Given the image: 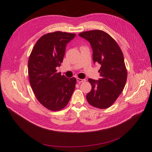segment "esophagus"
Masks as SVG:
<instances>
[{
	"mask_svg": "<svg viewBox=\"0 0 152 152\" xmlns=\"http://www.w3.org/2000/svg\"><path fill=\"white\" fill-rule=\"evenodd\" d=\"M76 80L78 83H83V82H85L86 81V79H80V78H78L76 79Z\"/></svg>",
	"mask_w": 152,
	"mask_h": 152,
	"instance_id": "34e87169",
	"label": "esophagus"
}]
</instances>
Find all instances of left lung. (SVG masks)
Listing matches in <instances>:
<instances>
[{
  "label": "left lung",
  "instance_id": "1",
  "mask_svg": "<svg viewBox=\"0 0 152 152\" xmlns=\"http://www.w3.org/2000/svg\"><path fill=\"white\" fill-rule=\"evenodd\" d=\"M78 35L90 42L93 61L101 64V78L97 81L88 79L91 90L86 99L94 107L108 108L117 99L126 84L127 70L123 53L114 39L102 30L87 31Z\"/></svg>",
  "mask_w": 152,
  "mask_h": 152
}]
</instances>
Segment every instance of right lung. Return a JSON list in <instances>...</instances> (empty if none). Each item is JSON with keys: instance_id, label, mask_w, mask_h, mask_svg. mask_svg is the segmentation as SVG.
I'll use <instances>...</instances> for the list:
<instances>
[{"instance_id": "add662e5", "label": "right lung", "mask_w": 152, "mask_h": 152, "mask_svg": "<svg viewBox=\"0 0 152 152\" xmlns=\"http://www.w3.org/2000/svg\"><path fill=\"white\" fill-rule=\"evenodd\" d=\"M75 34L55 31L41 36L33 48L28 60V75L35 97L50 111L64 108L75 89L76 79L67 78L56 67L61 66L66 44Z\"/></svg>"}]
</instances>
